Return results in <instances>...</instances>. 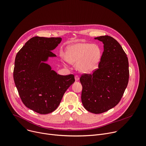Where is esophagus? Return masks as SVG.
I'll use <instances>...</instances> for the list:
<instances>
[{
  "instance_id": "34e87169",
  "label": "esophagus",
  "mask_w": 146,
  "mask_h": 146,
  "mask_svg": "<svg viewBox=\"0 0 146 146\" xmlns=\"http://www.w3.org/2000/svg\"><path fill=\"white\" fill-rule=\"evenodd\" d=\"M79 78H80V77H79V76L78 75H76L75 76V80H76V81H78L79 80Z\"/></svg>"
}]
</instances>
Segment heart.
<instances>
[{
	"label": "heart",
	"instance_id": "heart-1",
	"mask_svg": "<svg viewBox=\"0 0 146 146\" xmlns=\"http://www.w3.org/2000/svg\"><path fill=\"white\" fill-rule=\"evenodd\" d=\"M64 58L70 64H77L76 67L80 72L92 73L98 68L102 51L96 44L78 43L66 48Z\"/></svg>",
	"mask_w": 146,
	"mask_h": 146
}]
</instances>
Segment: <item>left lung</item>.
<instances>
[{
    "instance_id": "8db88e82",
    "label": "left lung",
    "mask_w": 146,
    "mask_h": 146,
    "mask_svg": "<svg viewBox=\"0 0 146 146\" xmlns=\"http://www.w3.org/2000/svg\"><path fill=\"white\" fill-rule=\"evenodd\" d=\"M104 44L98 68L92 74H83L81 102L84 108L94 114L106 112L121 100L129 81L127 55L118 41L109 36L95 37Z\"/></svg>"
}]
</instances>
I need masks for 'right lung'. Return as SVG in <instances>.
I'll return each mask as SVG.
<instances>
[{"mask_svg":"<svg viewBox=\"0 0 146 146\" xmlns=\"http://www.w3.org/2000/svg\"><path fill=\"white\" fill-rule=\"evenodd\" d=\"M61 40V37H33L15 56L13 77L21 99L26 107L41 114L54 111L75 81L73 74H58L41 62L56 56L51 51Z\"/></svg>","mask_w":146,"mask_h":146,"instance_id":"1","label":"right lung"}]
</instances>
